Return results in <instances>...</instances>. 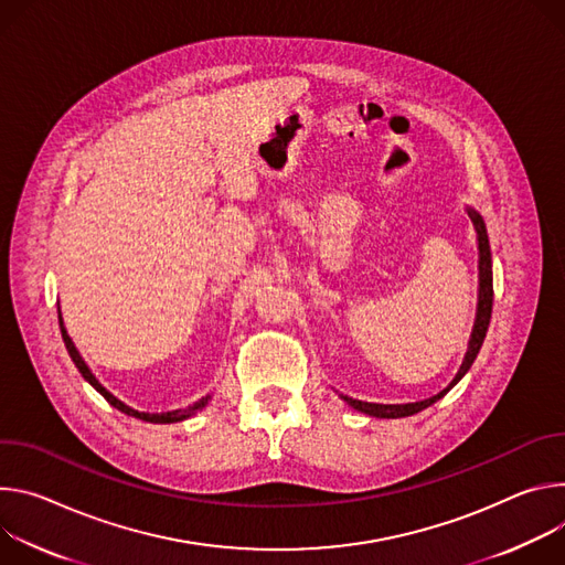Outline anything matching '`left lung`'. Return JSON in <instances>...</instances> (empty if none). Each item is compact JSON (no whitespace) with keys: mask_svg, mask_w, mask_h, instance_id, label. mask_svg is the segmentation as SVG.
I'll return each instance as SVG.
<instances>
[{"mask_svg":"<svg viewBox=\"0 0 565 565\" xmlns=\"http://www.w3.org/2000/svg\"><path fill=\"white\" fill-rule=\"evenodd\" d=\"M469 215H471V222L476 226V233H478V248H480V294H478V317H476V326H473V334H471V341H469V350H467V356L462 361V367L460 372L456 374V380L451 382V386L443 393H437L424 402H415V404H367V402H359V399H350V397H343L352 408L365 413V415H372V417H406V415H415L424 408H428L430 404H435L440 397H445L462 377L465 372L471 367L476 354L480 352V345L484 341V334H487V328H489V319H491V300H493V285H491V254H489V239H487V228H484V222L482 217L469 209Z\"/></svg>","mask_w":565,"mask_h":565,"instance_id":"left-lung-1","label":"left lung"}]
</instances>
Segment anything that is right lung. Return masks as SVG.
<instances>
[{
	"mask_svg": "<svg viewBox=\"0 0 565 565\" xmlns=\"http://www.w3.org/2000/svg\"><path fill=\"white\" fill-rule=\"evenodd\" d=\"M57 321H60V332H62V341H65V345H67V352H70V356H72V361L76 363V367L81 370V374L83 377L114 406V408H118L120 413H125V415H132V417H137V419H143V422H152V424H172V422H179V419H185V417H191V415H195L198 411H202L206 404H209V399L211 397H202L200 402H195L193 406H188V408H181V411H172V413H139V411H135V408H130V406H125L122 402H118L111 393H107L98 382H96V377L94 374L89 372V367L85 365V361H83V356L78 354V350L74 348V343H72V339H70V334H67V330H65V326H62V317H60V309H57Z\"/></svg>",
	"mask_w": 565,
	"mask_h": 565,
	"instance_id": "1",
	"label": "right lung"
}]
</instances>
